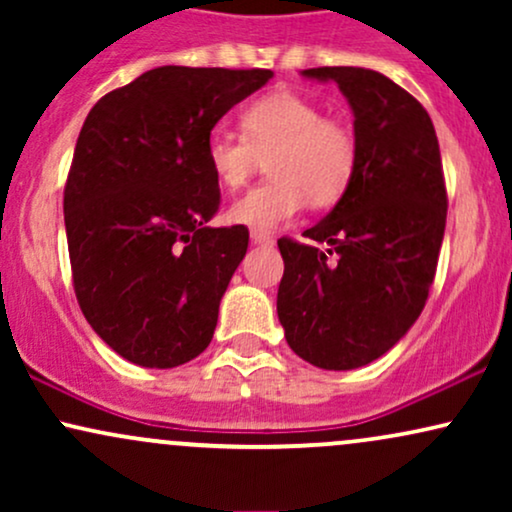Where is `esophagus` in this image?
I'll use <instances>...</instances> for the list:
<instances>
[{
  "label": "esophagus",
  "instance_id": "1",
  "mask_svg": "<svg viewBox=\"0 0 512 512\" xmlns=\"http://www.w3.org/2000/svg\"><path fill=\"white\" fill-rule=\"evenodd\" d=\"M250 238H252V243L262 245V248H272L274 245V238L267 236V233H262V231H252Z\"/></svg>",
  "mask_w": 512,
  "mask_h": 512
}]
</instances>
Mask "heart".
Instances as JSON below:
<instances>
[{
  "label": "heart",
  "mask_w": 512,
  "mask_h": 512,
  "mask_svg": "<svg viewBox=\"0 0 512 512\" xmlns=\"http://www.w3.org/2000/svg\"><path fill=\"white\" fill-rule=\"evenodd\" d=\"M240 132L211 129L207 163L223 187L238 190L267 161L272 178L252 187L228 209L231 221L255 231H274L305 204L332 207L356 175L354 127L322 115L320 105L298 93L276 91L252 101L240 113Z\"/></svg>",
  "instance_id": "heart-1"
}]
</instances>
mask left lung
<instances>
[{
  "mask_svg": "<svg viewBox=\"0 0 512 512\" xmlns=\"http://www.w3.org/2000/svg\"><path fill=\"white\" fill-rule=\"evenodd\" d=\"M332 79L354 110L358 166L313 243L279 238L276 313L286 342L325 370L361 368L390 351L428 301L443 245L448 192L426 108L380 72L305 69Z\"/></svg>",
  "mask_w": 512,
  "mask_h": 512,
  "instance_id": "1",
  "label": "left lung"
}]
</instances>
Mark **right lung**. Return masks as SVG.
I'll return each mask as SVG.
<instances>
[{
  "label": "right lung",
  "instance_id": "right-lung-1",
  "mask_svg": "<svg viewBox=\"0 0 512 512\" xmlns=\"http://www.w3.org/2000/svg\"><path fill=\"white\" fill-rule=\"evenodd\" d=\"M269 69L156 67L91 108L64 185L76 301L110 349L175 368L214 337L248 252L245 226L211 228L219 180L207 137Z\"/></svg>",
  "mask_w": 512,
  "mask_h": 512
}]
</instances>
